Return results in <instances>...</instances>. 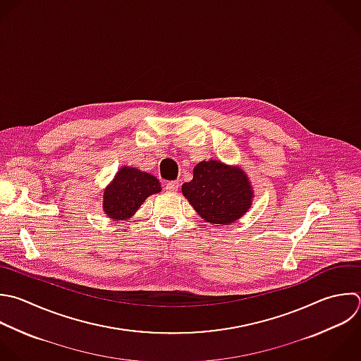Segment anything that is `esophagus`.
<instances>
[{
    "label": "esophagus",
    "mask_w": 361,
    "mask_h": 361,
    "mask_svg": "<svg viewBox=\"0 0 361 361\" xmlns=\"http://www.w3.org/2000/svg\"><path fill=\"white\" fill-rule=\"evenodd\" d=\"M166 192L168 193H176L178 189H179V182L178 180H173V182H168L166 186H165Z\"/></svg>",
    "instance_id": "34e87169"
}]
</instances>
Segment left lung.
<instances>
[{"instance_id": "8db88e82", "label": "left lung", "mask_w": 361, "mask_h": 361, "mask_svg": "<svg viewBox=\"0 0 361 361\" xmlns=\"http://www.w3.org/2000/svg\"><path fill=\"white\" fill-rule=\"evenodd\" d=\"M182 193L207 223L227 226L251 207L254 190L240 166L221 161H202L193 168V179L182 185Z\"/></svg>"}]
</instances>
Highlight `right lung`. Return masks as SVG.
<instances>
[{"label": "right lung", "instance_id": "1", "mask_svg": "<svg viewBox=\"0 0 361 361\" xmlns=\"http://www.w3.org/2000/svg\"><path fill=\"white\" fill-rule=\"evenodd\" d=\"M161 192L159 180L137 168L123 166L103 190V210L113 221H123L135 214L151 195Z\"/></svg>", "mask_w": 361, "mask_h": 361}]
</instances>
